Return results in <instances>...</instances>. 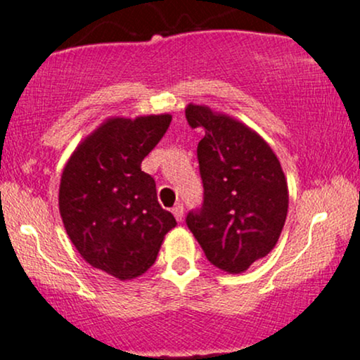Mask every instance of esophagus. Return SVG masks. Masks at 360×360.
Returning a JSON list of instances; mask_svg holds the SVG:
<instances>
[{"instance_id":"obj_1","label":"esophagus","mask_w":360,"mask_h":360,"mask_svg":"<svg viewBox=\"0 0 360 360\" xmlns=\"http://www.w3.org/2000/svg\"><path fill=\"white\" fill-rule=\"evenodd\" d=\"M172 212H173V215H175L176 221L184 220V205H181V203H176V205L172 208Z\"/></svg>"}]
</instances>
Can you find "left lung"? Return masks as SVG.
<instances>
[{
    "label": "left lung",
    "mask_w": 360,
    "mask_h": 360,
    "mask_svg": "<svg viewBox=\"0 0 360 360\" xmlns=\"http://www.w3.org/2000/svg\"><path fill=\"white\" fill-rule=\"evenodd\" d=\"M185 117L192 128L205 130L197 146L203 203L185 221L210 264L240 274L281 237L285 175L272 148L243 123L198 105H188Z\"/></svg>",
    "instance_id": "left-lung-1"
}]
</instances>
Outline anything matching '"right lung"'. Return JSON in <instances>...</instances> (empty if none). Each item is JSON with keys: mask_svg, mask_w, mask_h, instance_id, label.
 <instances>
[{"mask_svg": "<svg viewBox=\"0 0 360 360\" xmlns=\"http://www.w3.org/2000/svg\"><path fill=\"white\" fill-rule=\"evenodd\" d=\"M170 115L110 118L75 150L60 184L66 233L91 267L120 281L155 264L175 217L157 200L141 162L163 139Z\"/></svg>", "mask_w": 360, "mask_h": 360, "instance_id": "right-lung-1", "label": "right lung"}]
</instances>
